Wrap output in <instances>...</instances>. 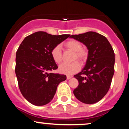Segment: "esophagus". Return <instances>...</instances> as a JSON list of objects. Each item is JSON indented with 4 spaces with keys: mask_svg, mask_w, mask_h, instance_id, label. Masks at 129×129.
<instances>
[{
    "mask_svg": "<svg viewBox=\"0 0 129 129\" xmlns=\"http://www.w3.org/2000/svg\"><path fill=\"white\" fill-rule=\"evenodd\" d=\"M71 78H72V76H70V75H67V79H70Z\"/></svg>",
    "mask_w": 129,
    "mask_h": 129,
    "instance_id": "34e87169",
    "label": "esophagus"
}]
</instances>
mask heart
<instances>
[{
    "label": "heart",
    "instance_id": "1",
    "mask_svg": "<svg viewBox=\"0 0 129 129\" xmlns=\"http://www.w3.org/2000/svg\"><path fill=\"white\" fill-rule=\"evenodd\" d=\"M65 47L68 49L75 51L74 60L78 59L81 62H84L86 60L87 53L85 50L82 48V44L79 41L71 40L65 44ZM51 56L53 60L56 63H59L62 60L61 47L59 45H56L53 47L51 51ZM81 65L79 61L73 62L71 63H63L59 66V71L60 73L66 75H73L79 72L81 69Z\"/></svg>",
    "mask_w": 129,
    "mask_h": 129
}]
</instances>
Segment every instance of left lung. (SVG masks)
Returning <instances> with one entry per match:
<instances>
[{
  "mask_svg": "<svg viewBox=\"0 0 129 129\" xmlns=\"http://www.w3.org/2000/svg\"><path fill=\"white\" fill-rule=\"evenodd\" d=\"M82 42L88 50L86 65L74 75L79 82L73 91L78 100L91 104L100 101L110 87L115 72V53L107 38L93 31L71 35Z\"/></svg>",
  "mask_w": 129,
  "mask_h": 129,
  "instance_id": "1",
  "label": "left lung"
}]
</instances>
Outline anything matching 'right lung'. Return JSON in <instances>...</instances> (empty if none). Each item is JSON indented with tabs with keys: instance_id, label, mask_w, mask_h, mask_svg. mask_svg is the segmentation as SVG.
Listing matches in <instances>:
<instances>
[{
	"instance_id": "add662e5",
	"label": "right lung",
	"mask_w": 129,
	"mask_h": 129,
	"mask_svg": "<svg viewBox=\"0 0 129 129\" xmlns=\"http://www.w3.org/2000/svg\"><path fill=\"white\" fill-rule=\"evenodd\" d=\"M70 36L38 31L26 36L19 47L15 68L19 88L32 104L41 106L49 103L59 84L66 80V75L50 72L58 69L51 51Z\"/></svg>"
}]
</instances>
